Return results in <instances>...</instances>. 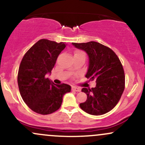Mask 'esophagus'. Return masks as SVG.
I'll list each match as a JSON object with an SVG mask.
<instances>
[{
  "label": "esophagus",
  "mask_w": 145,
  "mask_h": 145,
  "mask_svg": "<svg viewBox=\"0 0 145 145\" xmlns=\"http://www.w3.org/2000/svg\"><path fill=\"white\" fill-rule=\"evenodd\" d=\"M71 90H72V91H76V92H80V91H81V89H80V88L76 87V86H72V87H71Z\"/></svg>",
  "instance_id": "obj_1"
}]
</instances>
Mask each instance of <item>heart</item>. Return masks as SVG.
Listing matches in <instances>:
<instances>
[{
  "mask_svg": "<svg viewBox=\"0 0 145 145\" xmlns=\"http://www.w3.org/2000/svg\"><path fill=\"white\" fill-rule=\"evenodd\" d=\"M80 54H84V55H85V54H84V53L83 52H82V51L77 50V51L75 52L74 55H80Z\"/></svg>",
  "mask_w": 145,
  "mask_h": 145,
  "instance_id": "1",
  "label": "heart"
}]
</instances>
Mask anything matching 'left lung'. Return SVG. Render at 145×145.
<instances>
[{
    "mask_svg": "<svg viewBox=\"0 0 145 145\" xmlns=\"http://www.w3.org/2000/svg\"><path fill=\"white\" fill-rule=\"evenodd\" d=\"M89 56L86 78L96 80L95 88H82L87 95L85 102L80 104L84 112L101 115L110 111L119 102L125 89V74L120 60L110 48L95 41L72 43Z\"/></svg>",
    "mask_w": 145,
    "mask_h": 145,
    "instance_id": "left-lung-1",
    "label": "left lung"
}]
</instances>
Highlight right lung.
<instances>
[{"instance_id":"add662e5","label":"right lung","mask_w":145,"mask_h":145,"mask_svg":"<svg viewBox=\"0 0 145 145\" xmlns=\"http://www.w3.org/2000/svg\"><path fill=\"white\" fill-rule=\"evenodd\" d=\"M66 45L40 39L26 52L20 65V93L26 104L38 114L45 115L55 112L61 107L63 95L71 91L68 84H55L46 78V74H51Z\"/></svg>"}]
</instances>
